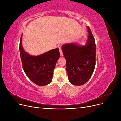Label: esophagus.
<instances>
[{"mask_svg": "<svg viewBox=\"0 0 121 121\" xmlns=\"http://www.w3.org/2000/svg\"><path fill=\"white\" fill-rule=\"evenodd\" d=\"M59 50H60V55L61 56H63V52H62V49L61 47L60 46L59 47Z\"/></svg>", "mask_w": 121, "mask_h": 121, "instance_id": "obj_1", "label": "esophagus"}]
</instances>
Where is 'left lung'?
I'll return each mask as SVG.
<instances>
[{"mask_svg": "<svg viewBox=\"0 0 121 121\" xmlns=\"http://www.w3.org/2000/svg\"><path fill=\"white\" fill-rule=\"evenodd\" d=\"M88 37L85 45L65 44L62 51L67 61L68 79L74 85L86 83L92 76L96 64V44L90 29L88 26Z\"/></svg>", "mask_w": 121, "mask_h": 121, "instance_id": "left-lung-1", "label": "left lung"}]
</instances>
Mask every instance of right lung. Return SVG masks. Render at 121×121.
Wrapping results in <instances>:
<instances>
[{
	"mask_svg": "<svg viewBox=\"0 0 121 121\" xmlns=\"http://www.w3.org/2000/svg\"><path fill=\"white\" fill-rule=\"evenodd\" d=\"M22 35L20 42V52L23 68L31 81L39 86L48 85L52 80L53 70L60 56L59 49L50 50L37 56H32L24 50Z\"/></svg>",
	"mask_w": 121,
	"mask_h": 121,
	"instance_id": "1",
	"label": "right lung"
}]
</instances>
